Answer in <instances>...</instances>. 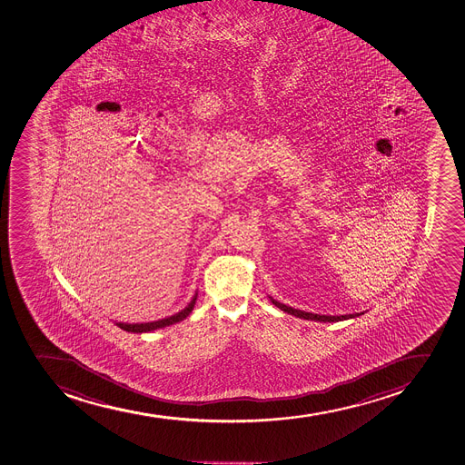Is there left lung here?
Instances as JSON below:
<instances>
[{"mask_svg":"<svg viewBox=\"0 0 465 465\" xmlns=\"http://www.w3.org/2000/svg\"><path fill=\"white\" fill-rule=\"evenodd\" d=\"M272 304L277 305L280 310H283L286 313L293 314L297 318L307 319V321H316V322H339V321H345V319L357 318L360 314L364 313H354V314H341V316H327V314H316L309 313V312H302V310L292 309L289 305L282 304L279 301L272 300Z\"/></svg>","mask_w":465,"mask_h":465,"instance_id":"1","label":"left lung"}]
</instances>
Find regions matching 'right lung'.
I'll return each mask as SVG.
<instances>
[{"mask_svg":"<svg viewBox=\"0 0 465 465\" xmlns=\"http://www.w3.org/2000/svg\"><path fill=\"white\" fill-rule=\"evenodd\" d=\"M195 300H197V293H195L194 298L191 300L190 304L186 305L185 309L181 310L179 313L173 314V316H168V318L160 319V321H155V322H146V323H117V327L122 328L124 331L129 332H149L153 331V330H158V328L168 327V325H173V323L181 322L183 319L188 316V314L193 312L194 309Z\"/></svg>","mask_w":465,"mask_h":465,"instance_id":"obj_1","label":"right lung"}]
</instances>
